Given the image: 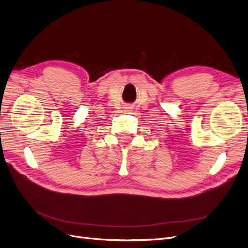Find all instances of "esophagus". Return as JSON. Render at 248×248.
I'll use <instances>...</instances> for the list:
<instances>
[{"instance_id":"esophagus-1","label":"esophagus","mask_w":248,"mask_h":248,"mask_svg":"<svg viewBox=\"0 0 248 248\" xmlns=\"http://www.w3.org/2000/svg\"><path fill=\"white\" fill-rule=\"evenodd\" d=\"M129 108V107L128 108Z\"/></svg>"}]
</instances>
